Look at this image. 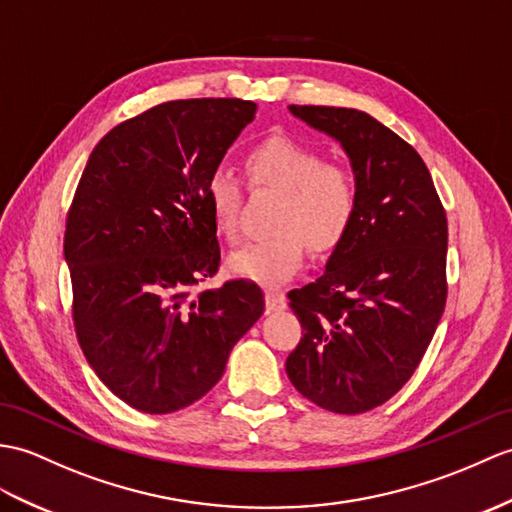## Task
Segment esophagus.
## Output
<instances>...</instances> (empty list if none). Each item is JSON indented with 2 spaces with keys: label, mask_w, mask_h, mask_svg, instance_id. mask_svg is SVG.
<instances>
[{
  "label": "esophagus",
  "mask_w": 512,
  "mask_h": 512,
  "mask_svg": "<svg viewBox=\"0 0 512 512\" xmlns=\"http://www.w3.org/2000/svg\"><path fill=\"white\" fill-rule=\"evenodd\" d=\"M288 303H285V296L281 292L275 290H268L266 292V310L268 312H283Z\"/></svg>",
  "instance_id": "34e87169"
}]
</instances>
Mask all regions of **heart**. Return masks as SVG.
<instances>
[{
    "label": "heart",
    "instance_id": "1",
    "mask_svg": "<svg viewBox=\"0 0 512 512\" xmlns=\"http://www.w3.org/2000/svg\"><path fill=\"white\" fill-rule=\"evenodd\" d=\"M246 174L255 187L281 192L275 229L268 237L244 244L229 266L244 279L279 285L292 279L305 257V242L316 253H329L347 237L358 213V183L349 168L325 163L316 148L285 135H272L246 152ZM218 229L240 235L244 187L227 168H216L205 185Z\"/></svg>",
    "mask_w": 512,
    "mask_h": 512
}]
</instances>
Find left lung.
<instances>
[{
    "label": "left lung",
    "instance_id": "obj_1",
    "mask_svg": "<svg viewBox=\"0 0 512 512\" xmlns=\"http://www.w3.org/2000/svg\"><path fill=\"white\" fill-rule=\"evenodd\" d=\"M336 139L358 183V213L314 283L288 294L303 338L285 360L316 406L360 414L408 382L447 301V218L419 152L358 109L290 106Z\"/></svg>",
    "mask_w": 512,
    "mask_h": 512
}]
</instances>
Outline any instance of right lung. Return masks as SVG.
I'll list each match as a JSON object with an SVG mask.
<instances>
[{
    "label": "right lung",
    "mask_w": 512,
    "mask_h": 512,
    "mask_svg": "<svg viewBox=\"0 0 512 512\" xmlns=\"http://www.w3.org/2000/svg\"><path fill=\"white\" fill-rule=\"evenodd\" d=\"M255 111L237 98L159 104L106 133L80 176L63 244L76 336L130 408L170 414L205 397L264 314L253 281L194 290L220 266L207 178Z\"/></svg>",
    "instance_id": "obj_1"
}]
</instances>
